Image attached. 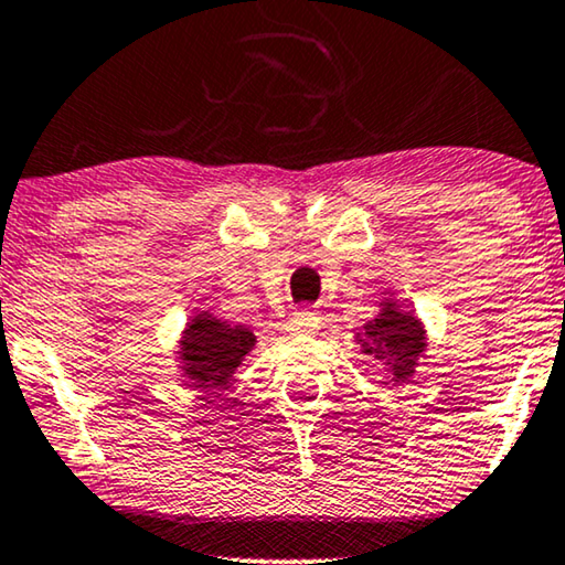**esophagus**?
I'll list each match as a JSON object with an SVG mask.
<instances>
[{"label": "esophagus", "mask_w": 565, "mask_h": 565, "mask_svg": "<svg viewBox=\"0 0 565 565\" xmlns=\"http://www.w3.org/2000/svg\"><path fill=\"white\" fill-rule=\"evenodd\" d=\"M316 329H319V319H316V313L308 311V308H298V311L292 313L290 321H288V331H290V334H298V337L313 334Z\"/></svg>", "instance_id": "1"}]
</instances>
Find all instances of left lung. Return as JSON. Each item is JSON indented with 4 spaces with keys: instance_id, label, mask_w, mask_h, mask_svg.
I'll return each mask as SVG.
<instances>
[{
    "instance_id": "left-lung-1",
    "label": "left lung",
    "mask_w": 565,
    "mask_h": 565,
    "mask_svg": "<svg viewBox=\"0 0 565 565\" xmlns=\"http://www.w3.org/2000/svg\"><path fill=\"white\" fill-rule=\"evenodd\" d=\"M360 342L377 360L391 358V375L396 381H406L424 352V331L412 313H401L396 306L388 303L375 321L367 323L365 339Z\"/></svg>"
}]
</instances>
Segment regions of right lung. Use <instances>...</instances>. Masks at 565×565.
<instances>
[{"label":"right lung","instance_id":"add662e5","mask_svg":"<svg viewBox=\"0 0 565 565\" xmlns=\"http://www.w3.org/2000/svg\"><path fill=\"white\" fill-rule=\"evenodd\" d=\"M254 347V334L244 327H231L213 316L200 313L192 319L182 339L184 375L192 385H221L242 365L244 354Z\"/></svg>","mask_w":565,"mask_h":565}]
</instances>
